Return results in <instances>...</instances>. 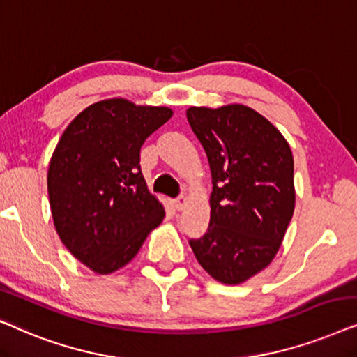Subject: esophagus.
Listing matches in <instances>:
<instances>
[{"mask_svg":"<svg viewBox=\"0 0 357 357\" xmlns=\"http://www.w3.org/2000/svg\"><path fill=\"white\" fill-rule=\"evenodd\" d=\"M173 204H174V208H176V211H183V208L186 207V204H188V197H186V196H179V197H176L174 201H173Z\"/></svg>","mask_w":357,"mask_h":357,"instance_id":"obj_1","label":"esophagus"}]
</instances>
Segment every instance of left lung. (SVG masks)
<instances>
[{
  "label": "left lung",
  "mask_w": 357,
  "mask_h": 357,
  "mask_svg": "<svg viewBox=\"0 0 357 357\" xmlns=\"http://www.w3.org/2000/svg\"><path fill=\"white\" fill-rule=\"evenodd\" d=\"M186 116L213 184L211 223L189 245L215 281L235 286L269 266L286 235L296 207L291 146L243 104L189 107Z\"/></svg>",
  "instance_id": "left-lung-1"
}]
</instances>
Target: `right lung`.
I'll return each instance as SVG.
<instances>
[{"label":"right lung","mask_w":357,"mask_h":357,"mask_svg":"<svg viewBox=\"0 0 357 357\" xmlns=\"http://www.w3.org/2000/svg\"><path fill=\"white\" fill-rule=\"evenodd\" d=\"M171 116L169 107L104 99L79 112L55 146L47 174L55 230L96 274L130 263L163 220L142 174L140 149Z\"/></svg>","instance_id":"add662e5"}]
</instances>
